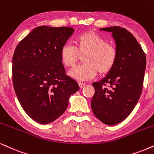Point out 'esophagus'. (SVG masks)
<instances>
[{"instance_id":"esophagus-1","label":"esophagus","mask_w":154,"mask_h":154,"mask_svg":"<svg viewBox=\"0 0 154 154\" xmlns=\"http://www.w3.org/2000/svg\"><path fill=\"white\" fill-rule=\"evenodd\" d=\"M78 84H79V86L80 88H83V87L86 85L85 83H82V82H79Z\"/></svg>"}]
</instances>
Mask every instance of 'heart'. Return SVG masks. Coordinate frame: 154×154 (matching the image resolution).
Returning <instances> with one entry per match:
<instances>
[{
  "label": "heart",
  "mask_w": 154,
  "mask_h": 154,
  "mask_svg": "<svg viewBox=\"0 0 154 154\" xmlns=\"http://www.w3.org/2000/svg\"><path fill=\"white\" fill-rule=\"evenodd\" d=\"M75 47L65 44L60 52L61 63L66 67L72 68L83 54L84 64L69 72V75L79 81L94 78L97 72L105 75L112 70L117 60V50L114 45L106 42V39L94 32H85L74 40Z\"/></svg>",
  "instance_id": "b5f03b06"
}]
</instances>
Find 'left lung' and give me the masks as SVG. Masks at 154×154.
<instances>
[{"label": "left lung", "instance_id": "left-lung-1", "mask_svg": "<svg viewBox=\"0 0 154 154\" xmlns=\"http://www.w3.org/2000/svg\"><path fill=\"white\" fill-rule=\"evenodd\" d=\"M100 30L112 32L118 56L107 75L92 84L95 92L91 106L97 118L112 126L125 119L139 101L146 57L137 39L126 29L114 26Z\"/></svg>", "mask_w": 154, "mask_h": 154}]
</instances>
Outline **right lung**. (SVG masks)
<instances>
[{
    "instance_id": "add662e5",
    "label": "right lung",
    "mask_w": 154,
    "mask_h": 154,
    "mask_svg": "<svg viewBox=\"0 0 154 154\" xmlns=\"http://www.w3.org/2000/svg\"><path fill=\"white\" fill-rule=\"evenodd\" d=\"M74 31L69 27H38L15 50V94L23 110L38 123L50 124L60 117L69 97L79 89L77 82L66 75L60 57L62 47Z\"/></svg>"
}]
</instances>
